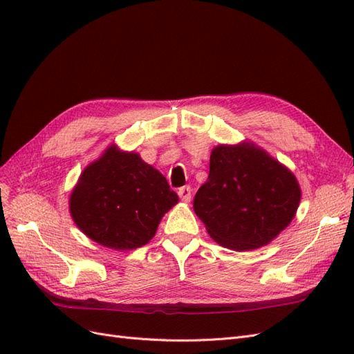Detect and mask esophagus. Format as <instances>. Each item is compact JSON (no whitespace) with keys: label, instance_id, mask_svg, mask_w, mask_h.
Returning <instances> with one entry per match:
<instances>
[{"label":"esophagus","instance_id":"obj_1","mask_svg":"<svg viewBox=\"0 0 354 354\" xmlns=\"http://www.w3.org/2000/svg\"><path fill=\"white\" fill-rule=\"evenodd\" d=\"M178 196L183 202H189L192 199V189L190 186H183L178 189Z\"/></svg>","mask_w":354,"mask_h":354}]
</instances>
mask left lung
Instances as JSON below:
<instances>
[{
  "label": "left lung",
  "instance_id": "obj_1",
  "mask_svg": "<svg viewBox=\"0 0 354 354\" xmlns=\"http://www.w3.org/2000/svg\"><path fill=\"white\" fill-rule=\"evenodd\" d=\"M299 199L291 171L246 142L212 149L194 209L217 243L248 251L272 242L292 221Z\"/></svg>",
  "mask_w": 354,
  "mask_h": 354
}]
</instances>
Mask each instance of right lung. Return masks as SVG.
<instances>
[{
	"label": "right lung",
	"mask_w": 354,
	"mask_h": 354,
	"mask_svg": "<svg viewBox=\"0 0 354 354\" xmlns=\"http://www.w3.org/2000/svg\"><path fill=\"white\" fill-rule=\"evenodd\" d=\"M178 202L167 178L134 152L115 145L82 171L69 199L75 224L115 251L151 241L164 214Z\"/></svg>",
	"instance_id": "obj_1"
}]
</instances>
